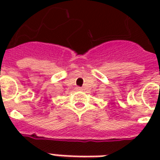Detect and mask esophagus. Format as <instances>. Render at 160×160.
Returning <instances> with one entry per match:
<instances>
[{"label": "esophagus", "mask_w": 160, "mask_h": 160, "mask_svg": "<svg viewBox=\"0 0 160 160\" xmlns=\"http://www.w3.org/2000/svg\"><path fill=\"white\" fill-rule=\"evenodd\" d=\"M76 90L77 91H83V88H81V87H77Z\"/></svg>", "instance_id": "1"}]
</instances>
